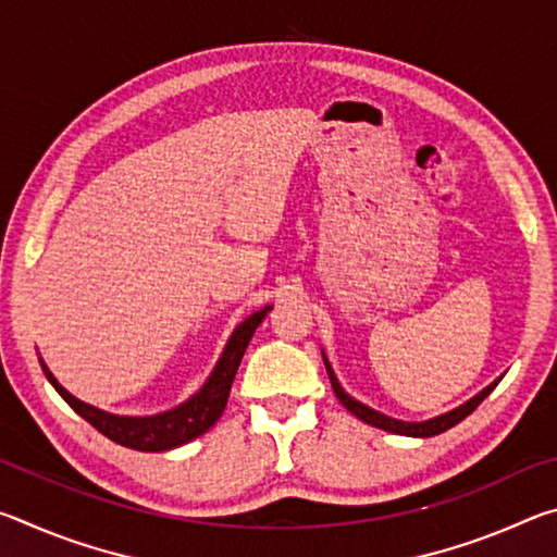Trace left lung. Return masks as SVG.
<instances>
[{
  "instance_id": "1",
  "label": "left lung",
  "mask_w": 557,
  "mask_h": 557,
  "mask_svg": "<svg viewBox=\"0 0 557 557\" xmlns=\"http://www.w3.org/2000/svg\"><path fill=\"white\" fill-rule=\"evenodd\" d=\"M322 356H324V351H322ZM324 363H326V373H329V381H332V388L336 393V398L342 400V405L348 412L356 414L358 420L369 422V425H373V428L385 430V432H395V435H405V437H432V435H440V432H445L449 428H455L457 422H461L467 418V414L474 412L479 408V403H482L486 395L496 388L498 381H502V379H498L492 385H486V388L482 393H476L474 398L467 400L465 405H459V408H455V410L445 412V414H437V418L425 420V422H405V420L388 418V414H383L379 410L369 408V405H363V403H358L356 398H351V395H348L342 388V383H338V379L332 371V363L326 361V356H324Z\"/></svg>"
}]
</instances>
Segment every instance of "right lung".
Here are the masks:
<instances>
[{"label":"right lung","mask_w":557,"mask_h":557,"mask_svg":"<svg viewBox=\"0 0 557 557\" xmlns=\"http://www.w3.org/2000/svg\"><path fill=\"white\" fill-rule=\"evenodd\" d=\"M270 309L272 307L260 309V312L250 314L245 322L238 324V329L231 334L228 344H225L213 373L209 375V381L203 383V388L199 393H194L191 398L182 405H176L172 410L159 412V414H147V418H129V414H112V412L92 408V405L78 400L75 395L65 391L63 385L53 379L49 366H46L41 358L39 361L46 379H49V383L55 391H59L61 398L69 403L83 420H88L92 428L102 432L108 440L117 442L122 447L139 449V451L174 449L203 435V432L211 430L215 425V420L221 418L225 410V403H228L231 385L235 379V371H238L240 366L245 348H248L252 334H256V329L262 324V319L268 317Z\"/></svg>","instance_id":"add662e5"}]
</instances>
